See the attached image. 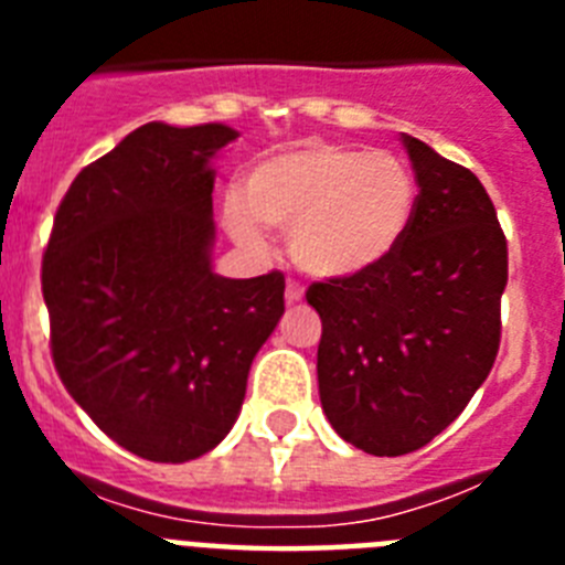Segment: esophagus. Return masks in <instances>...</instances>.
I'll list each match as a JSON object with an SVG mask.
<instances>
[{
  "mask_svg": "<svg viewBox=\"0 0 565 565\" xmlns=\"http://www.w3.org/2000/svg\"><path fill=\"white\" fill-rule=\"evenodd\" d=\"M302 299H306V291H302V286L288 279V288H286V302H288V306H297V302H302Z\"/></svg>",
  "mask_w": 565,
  "mask_h": 565,
  "instance_id": "34e87169",
  "label": "esophagus"
}]
</instances>
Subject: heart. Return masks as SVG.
Wrapping results in <instances>:
<instances>
[{
  "mask_svg": "<svg viewBox=\"0 0 565 565\" xmlns=\"http://www.w3.org/2000/svg\"><path fill=\"white\" fill-rule=\"evenodd\" d=\"M418 189L393 152L302 143L268 154L223 203V226L237 246L266 252L268 228L288 232V252L313 277L371 271L407 237Z\"/></svg>",
  "mask_w": 565,
  "mask_h": 565,
  "instance_id": "1",
  "label": "heart"
}]
</instances>
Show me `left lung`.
<instances>
[{"instance_id": "obj_1", "label": "left lung", "mask_w": 565, "mask_h": 565, "mask_svg": "<svg viewBox=\"0 0 565 565\" xmlns=\"http://www.w3.org/2000/svg\"><path fill=\"white\" fill-rule=\"evenodd\" d=\"M416 214L382 266L308 288L322 319L317 376L333 430L404 456L450 427L501 344L507 237L476 174L402 132Z\"/></svg>"}]
</instances>
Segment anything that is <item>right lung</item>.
Instances as JSON below:
<instances>
[{
	"instance_id": "1",
	"label": "right lung",
	"mask_w": 565,
	"mask_h": 565,
	"mask_svg": "<svg viewBox=\"0 0 565 565\" xmlns=\"http://www.w3.org/2000/svg\"><path fill=\"white\" fill-rule=\"evenodd\" d=\"M226 124L152 121L70 183L42 266L64 387L124 450L183 463L234 427L286 277H221L214 154Z\"/></svg>"
}]
</instances>
